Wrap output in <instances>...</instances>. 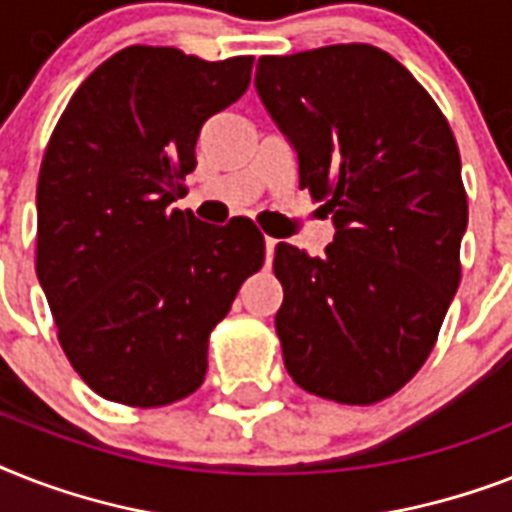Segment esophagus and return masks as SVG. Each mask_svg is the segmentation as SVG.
Here are the masks:
<instances>
[{"instance_id": "34e87169", "label": "esophagus", "mask_w": 512, "mask_h": 512, "mask_svg": "<svg viewBox=\"0 0 512 512\" xmlns=\"http://www.w3.org/2000/svg\"><path fill=\"white\" fill-rule=\"evenodd\" d=\"M273 252H276V239L265 236V263L268 265H271V260H273Z\"/></svg>"}]
</instances>
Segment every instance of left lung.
<instances>
[{"label":"left lung","instance_id":"obj_1","mask_svg":"<svg viewBox=\"0 0 512 512\" xmlns=\"http://www.w3.org/2000/svg\"><path fill=\"white\" fill-rule=\"evenodd\" d=\"M255 84L337 228L321 257L276 247L284 366L327 401H385L428 361L460 287L468 193L452 127L372 44L263 55Z\"/></svg>","mask_w":512,"mask_h":512}]
</instances>
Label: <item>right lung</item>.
<instances>
[{
	"label": "right lung",
	"mask_w": 512,
	"mask_h": 512,
	"mask_svg": "<svg viewBox=\"0 0 512 512\" xmlns=\"http://www.w3.org/2000/svg\"><path fill=\"white\" fill-rule=\"evenodd\" d=\"M252 55L204 60L132 44L92 71L50 135L36 183V276L60 348L98 396L138 409L191 396L209 335L263 268L249 217L170 204L209 116L244 95Z\"/></svg>",
	"instance_id": "obj_1"
}]
</instances>
